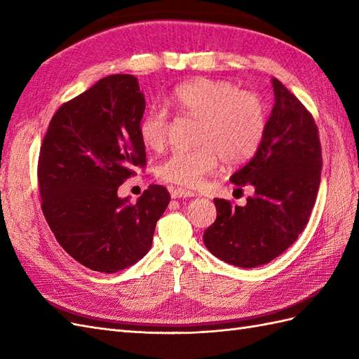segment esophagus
<instances>
[{"mask_svg":"<svg viewBox=\"0 0 359 359\" xmlns=\"http://www.w3.org/2000/svg\"><path fill=\"white\" fill-rule=\"evenodd\" d=\"M171 197L172 198H188V197H194V192L185 189V188H174L171 189Z\"/></svg>","mask_w":359,"mask_h":359,"instance_id":"esophagus-1","label":"esophagus"}]
</instances>
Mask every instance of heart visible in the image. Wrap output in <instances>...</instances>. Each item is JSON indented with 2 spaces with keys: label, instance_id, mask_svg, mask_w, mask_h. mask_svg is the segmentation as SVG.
<instances>
[{
  "label": "heart",
  "instance_id": "1",
  "mask_svg": "<svg viewBox=\"0 0 359 359\" xmlns=\"http://www.w3.org/2000/svg\"><path fill=\"white\" fill-rule=\"evenodd\" d=\"M180 115L197 118L194 149L174 150L156 174L172 185L194 188L222 159L241 165L253 158L267 132V104L252 90L217 79H196L179 85L170 97ZM171 116L163 106H153L140 121V136L149 149L159 151L171 133Z\"/></svg>",
  "mask_w": 359,
  "mask_h": 359
}]
</instances>
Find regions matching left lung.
<instances>
[{
    "mask_svg": "<svg viewBox=\"0 0 359 359\" xmlns=\"http://www.w3.org/2000/svg\"><path fill=\"white\" fill-rule=\"evenodd\" d=\"M267 132L253 158L231 177L253 187L244 206L214 198L217 219L205 233L208 250L222 261L253 269L278 258L297 240L314 208L321 144L314 116L278 79Z\"/></svg>",
    "mask_w": 359,
    "mask_h": 359,
    "instance_id": "obj_1",
    "label": "left lung"
}]
</instances>
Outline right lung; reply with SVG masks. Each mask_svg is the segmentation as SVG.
<instances>
[{"mask_svg":"<svg viewBox=\"0 0 359 359\" xmlns=\"http://www.w3.org/2000/svg\"><path fill=\"white\" fill-rule=\"evenodd\" d=\"M145 110L136 77L114 74L53 115L38 161L41 208L71 258L100 273L130 267L150 250L170 192L151 185L136 203L119 185L145 168L140 121Z\"/></svg>","mask_w":359,"mask_h":359,"instance_id":"right-lung-1","label":"right lung"}]
</instances>
